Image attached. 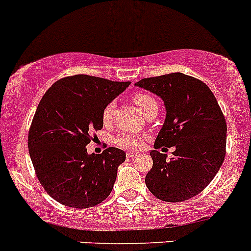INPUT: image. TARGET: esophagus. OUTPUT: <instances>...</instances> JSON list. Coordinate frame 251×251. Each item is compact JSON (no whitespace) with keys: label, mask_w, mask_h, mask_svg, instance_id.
Segmentation results:
<instances>
[{"label":"esophagus","mask_w":251,"mask_h":251,"mask_svg":"<svg viewBox=\"0 0 251 251\" xmlns=\"http://www.w3.org/2000/svg\"><path fill=\"white\" fill-rule=\"evenodd\" d=\"M126 156H127L128 159H135L137 158L138 154L135 153V151H127V153H126Z\"/></svg>","instance_id":"esophagus-1"}]
</instances>
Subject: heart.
<instances>
[{"label":"heart","instance_id":"b5f03b06","mask_svg":"<svg viewBox=\"0 0 251 251\" xmlns=\"http://www.w3.org/2000/svg\"><path fill=\"white\" fill-rule=\"evenodd\" d=\"M133 102L137 105V108L143 115H146L149 110L154 109V108H158L156 104V100H154L151 96L147 95L143 92H137L133 95L132 97ZM114 111H115V104L113 102L108 103L102 111V120L105 125H109L113 120ZM114 143L116 144L120 148L125 149H137L142 146V137L138 133L135 132H123L119 136H116Z\"/></svg>","mask_w":251,"mask_h":251}]
</instances>
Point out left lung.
<instances>
[{
    "instance_id": "1",
    "label": "left lung",
    "mask_w": 251,
    "mask_h": 251,
    "mask_svg": "<svg viewBox=\"0 0 251 251\" xmlns=\"http://www.w3.org/2000/svg\"><path fill=\"white\" fill-rule=\"evenodd\" d=\"M136 86L164 100L166 118L154 147H175L173 158L151 151L146 184L156 198L177 203L193 198L212 181L226 155L227 125L209 87L182 73L142 78Z\"/></svg>"
}]
</instances>
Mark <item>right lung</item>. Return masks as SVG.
<instances>
[{
    "label": "right lung",
    "instance_id": "1",
    "mask_svg": "<svg viewBox=\"0 0 251 251\" xmlns=\"http://www.w3.org/2000/svg\"><path fill=\"white\" fill-rule=\"evenodd\" d=\"M130 83L73 75L55 81L40 100L27 147L40 183L58 203L86 209L109 197L125 151L109 147L88 154L86 146L103 127V108Z\"/></svg>",
    "mask_w": 251,
    "mask_h": 251
}]
</instances>
